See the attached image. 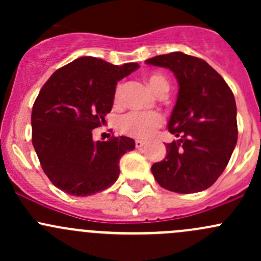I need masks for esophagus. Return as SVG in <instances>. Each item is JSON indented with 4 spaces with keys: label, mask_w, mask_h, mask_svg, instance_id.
Returning a JSON list of instances; mask_svg holds the SVG:
<instances>
[{
    "label": "esophagus",
    "mask_w": 261,
    "mask_h": 261,
    "mask_svg": "<svg viewBox=\"0 0 261 261\" xmlns=\"http://www.w3.org/2000/svg\"><path fill=\"white\" fill-rule=\"evenodd\" d=\"M145 144H146V141H144V140H135V146L138 147V149L143 147Z\"/></svg>",
    "instance_id": "esophagus-1"
}]
</instances>
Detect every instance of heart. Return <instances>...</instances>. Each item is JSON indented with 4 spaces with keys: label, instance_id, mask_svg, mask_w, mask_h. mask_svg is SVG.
I'll list each match as a JSON object with an SVG mask.
<instances>
[{
    "label": "heart",
    "instance_id": "1",
    "mask_svg": "<svg viewBox=\"0 0 261 261\" xmlns=\"http://www.w3.org/2000/svg\"><path fill=\"white\" fill-rule=\"evenodd\" d=\"M147 83L158 96L167 94V92L169 91V82L162 74H155V73L150 74L147 77ZM122 91V83H118L114 92V103L116 106L121 105ZM163 122H164V118L158 112L144 114V112L131 111L117 118L116 127L123 135L138 139H147L155 133L156 128H159L163 125Z\"/></svg>",
    "mask_w": 261,
    "mask_h": 261
}]
</instances>
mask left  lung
I'll use <instances>...</instances> for the list:
<instances>
[{
  "mask_svg": "<svg viewBox=\"0 0 261 261\" xmlns=\"http://www.w3.org/2000/svg\"><path fill=\"white\" fill-rule=\"evenodd\" d=\"M145 63L172 70L179 86L168 122L169 133L179 140L165 145V159L152 164V175L175 193L204 191L222 174L238 143L232 91L201 58L175 51Z\"/></svg>",
  "mask_w": 261,
  "mask_h": 261,
  "instance_id": "1",
  "label": "left lung"
}]
</instances>
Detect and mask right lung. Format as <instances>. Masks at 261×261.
<instances>
[{"label": "right lung", "mask_w": 261, "mask_h": 261, "mask_svg": "<svg viewBox=\"0 0 261 261\" xmlns=\"http://www.w3.org/2000/svg\"><path fill=\"white\" fill-rule=\"evenodd\" d=\"M138 68L82 57L53 73L39 92L31 112L33 145L60 191L91 196L117 180L121 156L135 149V141L126 136L93 141L92 130L106 122L117 82Z\"/></svg>", "instance_id": "obj_1"}]
</instances>
